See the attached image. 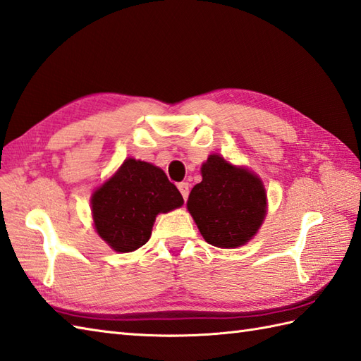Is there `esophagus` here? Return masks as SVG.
I'll list each match as a JSON object with an SVG mask.
<instances>
[{
	"label": "esophagus",
	"instance_id": "1",
	"mask_svg": "<svg viewBox=\"0 0 361 361\" xmlns=\"http://www.w3.org/2000/svg\"><path fill=\"white\" fill-rule=\"evenodd\" d=\"M178 189H180V192H181V195H183V198H185V202L188 200V197H189V183H180L178 185Z\"/></svg>",
	"mask_w": 361,
	"mask_h": 361
}]
</instances>
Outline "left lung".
<instances>
[{
    "instance_id": "left-lung-1",
    "label": "left lung",
    "mask_w": 361,
    "mask_h": 361,
    "mask_svg": "<svg viewBox=\"0 0 361 361\" xmlns=\"http://www.w3.org/2000/svg\"><path fill=\"white\" fill-rule=\"evenodd\" d=\"M202 183L190 190L188 209L204 240L219 248L245 245L265 219L267 195L262 181L220 155L208 158L202 166Z\"/></svg>"
}]
</instances>
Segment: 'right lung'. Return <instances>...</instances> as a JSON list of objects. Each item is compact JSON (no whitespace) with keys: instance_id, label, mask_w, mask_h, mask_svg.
Returning a JSON list of instances; mask_svg holds the SVG:
<instances>
[{"instance_id":"right-lung-1","label":"right lung","mask_w":361,"mask_h":361,"mask_svg":"<svg viewBox=\"0 0 361 361\" xmlns=\"http://www.w3.org/2000/svg\"><path fill=\"white\" fill-rule=\"evenodd\" d=\"M183 204V197L159 167L128 158L91 198L97 234L118 252L149 240L159 212Z\"/></svg>"}]
</instances>
